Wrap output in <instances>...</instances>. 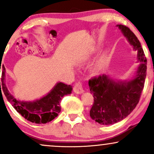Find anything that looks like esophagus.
Returning <instances> with one entry per match:
<instances>
[{
	"instance_id": "obj_1",
	"label": "esophagus",
	"mask_w": 154,
	"mask_h": 154,
	"mask_svg": "<svg viewBox=\"0 0 154 154\" xmlns=\"http://www.w3.org/2000/svg\"><path fill=\"white\" fill-rule=\"evenodd\" d=\"M74 92L77 94H81L84 92V89L82 88V85L80 82H77L74 87Z\"/></svg>"
}]
</instances>
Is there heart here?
Here are the masks:
<instances>
[{
	"mask_svg": "<svg viewBox=\"0 0 154 154\" xmlns=\"http://www.w3.org/2000/svg\"><path fill=\"white\" fill-rule=\"evenodd\" d=\"M92 53H93V51H92L87 52L84 55V58L88 59L89 57L91 56ZM106 62H107V55L105 54H103L101 55V56L99 57V59L96 61L95 64L92 65V72H94L95 74H97L100 71H101V70L104 68L105 64H106Z\"/></svg>",
	"mask_w": 154,
	"mask_h": 154,
	"instance_id": "obj_1",
	"label": "heart"
}]
</instances>
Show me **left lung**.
I'll return each instance as SVG.
<instances>
[{
    "label": "left lung",
    "instance_id": "obj_1",
    "mask_svg": "<svg viewBox=\"0 0 154 154\" xmlns=\"http://www.w3.org/2000/svg\"><path fill=\"white\" fill-rule=\"evenodd\" d=\"M134 51L139 62L135 75L129 80H116L108 75H100L89 80L94 103L90 111L92 120L102 125H112L121 121L134 110L144 87L147 60L139 40L129 28L117 25Z\"/></svg>",
    "mask_w": 154,
    "mask_h": 154
}]
</instances>
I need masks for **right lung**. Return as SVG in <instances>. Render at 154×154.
<instances>
[{"instance_id":"1","label":"right lung","mask_w":154,"mask_h":154,"mask_svg":"<svg viewBox=\"0 0 154 154\" xmlns=\"http://www.w3.org/2000/svg\"><path fill=\"white\" fill-rule=\"evenodd\" d=\"M1 86L8 101L16 111L27 120L37 124L49 123L57 117L61 111V100L64 95L71 94L72 90L71 85L59 82L47 95L40 99L34 101H21L8 91L5 83V73L2 76Z\"/></svg>"}]
</instances>
